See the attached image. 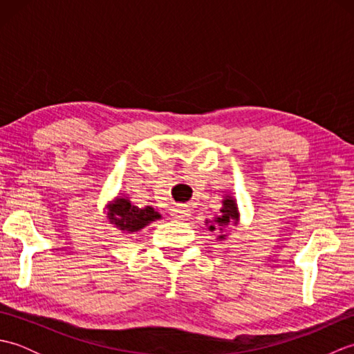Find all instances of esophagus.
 I'll use <instances>...</instances> for the list:
<instances>
[{"label": "esophagus", "instance_id": "34e87169", "mask_svg": "<svg viewBox=\"0 0 354 354\" xmlns=\"http://www.w3.org/2000/svg\"><path fill=\"white\" fill-rule=\"evenodd\" d=\"M170 214H171L173 219L183 221V219H185V217L190 216V209H189V207H187V205H176V207L171 208Z\"/></svg>", "mask_w": 354, "mask_h": 354}]
</instances>
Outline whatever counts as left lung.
Returning a JSON list of instances; mask_svg holds the SVG:
<instances>
[{"mask_svg": "<svg viewBox=\"0 0 354 354\" xmlns=\"http://www.w3.org/2000/svg\"><path fill=\"white\" fill-rule=\"evenodd\" d=\"M219 212H221L219 214H214L213 219H207L205 225L208 227V231L217 232L216 240L222 243L230 236V232L225 231V228L237 227L240 222V212L237 207V201L232 194H228V193L225 194Z\"/></svg>", "mask_w": 354, "mask_h": 354, "instance_id": "obj_1", "label": "left lung"}]
</instances>
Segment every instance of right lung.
<instances>
[{
	"label": "right lung",
	"mask_w": 354,
	"mask_h": 354,
	"mask_svg": "<svg viewBox=\"0 0 354 354\" xmlns=\"http://www.w3.org/2000/svg\"><path fill=\"white\" fill-rule=\"evenodd\" d=\"M103 213H106V219L112 227L122 232H137L162 217L152 205H133L124 193H118L114 199L108 201Z\"/></svg>",
	"instance_id": "add662e5"
}]
</instances>
